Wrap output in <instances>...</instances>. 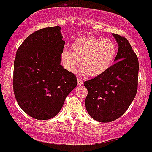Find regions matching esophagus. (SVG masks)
<instances>
[{
	"instance_id": "obj_1",
	"label": "esophagus",
	"mask_w": 152,
	"mask_h": 152,
	"mask_svg": "<svg viewBox=\"0 0 152 152\" xmlns=\"http://www.w3.org/2000/svg\"><path fill=\"white\" fill-rule=\"evenodd\" d=\"M77 83L78 86H81L83 84V80L82 79H80V77H77Z\"/></svg>"
}]
</instances>
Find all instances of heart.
<instances>
[{"label": "heart", "instance_id": "heart-1", "mask_svg": "<svg viewBox=\"0 0 152 152\" xmlns=\"http://www.w3.org/2000/svg\"><path fill=\"white\" fill-rule=\"evenodd\" d=\"M117 49L116 43L110 39L83 36L73 41L71 49L63 52V64L69 72H75L81 59L83 71L90 76H100L112 66Z\"/></svg>", "mask_w": 152, "mask_h": 152}]
</instances>
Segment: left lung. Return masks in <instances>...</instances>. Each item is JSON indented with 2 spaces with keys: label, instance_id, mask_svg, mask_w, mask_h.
<instances>
[{
  "label": "left lung",
  "instance_id": "left-lung-1",
  "mask_svg": "<svg viewBox=\"0 0 152 152\" xmlns=\"http://www.w3.org/2000/svg\"><path fill=\"white\" fill-rule=\"evenodd\" d=\"M118 44L115 64L105 73L84 82L85 104L95 121L109 123L122 116L137 94L139 62L126 37L112 34Z\"/></svg>",
  "mask_w": 152,
  "mask_h": 152
}]
</instances>
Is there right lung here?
<instances>
[{
	"mask_svg": "<svg viewBox=\"0 0 152 152\" xmlns=\"http://www.w3.org/2000/svg\"><path fill=\"white\" fill-rule=\"evenodd\" d=\"M62 38L61 27H46L30 34L17 50L14 94L19 106L34 119L56 116L77 86L76 76L61 65Z\"/></svg>",
	"mask_w": 152,
	"mask_h": 152,
	"instance_id": "1",
	"label": "right lung"
}]
</instances>
